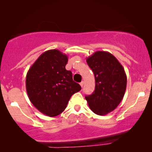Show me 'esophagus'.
Masks as SVG:
<instances>
[{
	"label": "esophagus",
	"mask_w": 152,
	"mask_h": 152,
	"mask_svg": "<svg viewBox=\"0 0 152 152\" xmlns=\"http://www.w3.org/2000/svg\"><path fill=\"white\" fill-rule=\"evenodd\" d=\"M83 83H83V81H81V83H80V86H81V87H83Z\"/></svg>",
	"instance_id": "1"
}]
</instances>
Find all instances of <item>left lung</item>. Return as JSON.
Instances as JSON below:
<instances>
[{"instance_id":"1","label":"left lung","mask_w":152,"mask_h":152,"mask_svg":"<svg viewBox=\"0 0 152 152\" xmlns=\"http://www.w3.org/2000/svg\"><path fill=\"white\" fill-rule=\"evenodd\" d=\"M94 72L95 90L85 99L91 110L104 116L117 107L124 98L126 88L124 69L114 56L107 51H96L86 58Z\"/></svg>"}]
</instances>
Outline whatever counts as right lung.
<instances>
[{
	"mask_svg": "<svg viewBox=\"0 0 152 152\" xmlns=\"http://www.w3.org/2000/svg\"><path fill=\"white\" fill-rule=\"evenodd\" d=\"M67 56L57 49L48 50L38 57L26 75V86L33 105L46 116L61 114L71 96L81 89L66 69Z\"/></svg>",
	"mask_w": 152,
	"mask_h": 152,
	"instance_id": "1",
	"label": "right lung"
}]
</instances>
